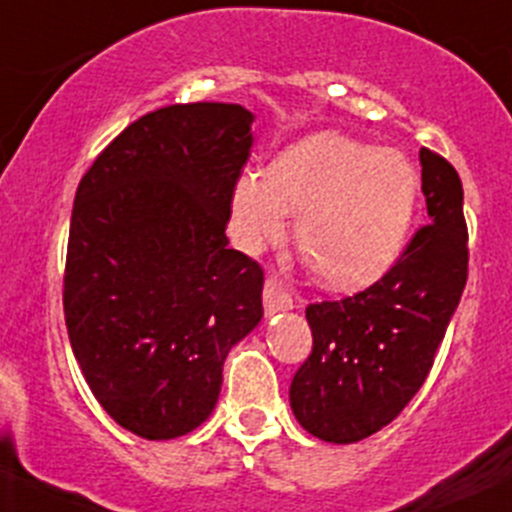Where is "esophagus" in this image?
Segmentation results:
<instances>
[{
	"label": "esophagus",
	"instance_id": "34e87169",
	"mask_svg": "<svg viewBox=\"0 0 512 512\" xmlns=\"http://www.w3.org/2000/svg\"><path fill=\"white\" fill-rule=\"evenodd\" d=\"M294 308V299H291L289 289L282 284V279L267 277L265 282V311L272 316V313L279 311H291Z\"/></svg>",
	"mask_w": 512,
	"mask_h": 512
}]
</instances>
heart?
I'll list each match as a JSON object with an SVG mask.
<instances>
[{"label":"heart","instance_id":"heart-1","mask_svg":"<svg viewBox=\"0 0 512 512\" xmlns=\"http://www.w3.org/2000/svg\"><path fill=\"white\" fill-rule=\"evenodd\" d=\"M418 172L396 150L325 131L286 148L269 174L247 172L233 189V233L260 250L296 221L303 260L333 289L376 282L398 260L418 209Z\"/></svg>","mask_w":512,"mask_h":512}]
</instances>
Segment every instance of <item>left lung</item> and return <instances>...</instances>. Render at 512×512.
Listing matches in <instances>:
<instances>
[{
	"label": "left lung",
	"instance_id": "1",
	"mask_svg": "<svg viewBox=\"0 0 512 512\" xmlns=\"http://www.w3.org/2000/svg\"><path fill=\"white\" fill-rule=\"evenodd\" d=\"M430 223L379 282L311 303L313 350L289 389L303 430L350 445L389 425L428 379L466 284L464 189L457 170L420 148Z\"/></svg>",
	"mask_w": 512,
	"mask_h": 512
}]
</instances>
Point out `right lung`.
<instances>
[{
  "mask_svg": "<svg viewBox=\"0 0 512 512\" xmlns=\"http://www.w3.org/2000/svg\"><path fill=\"white\" fill-rule=\"evenodd\" d=\"M252 121L213 101L150 111L77 187L67 335L101 408L145 440L209 418L230 347L262 320L265 274L226 238Z\"/></svg>",
  "mask_w": 512,
  "mask_h": 512,
  "instance_id": "1",
  "label": "right lung"
}]
</instances>
